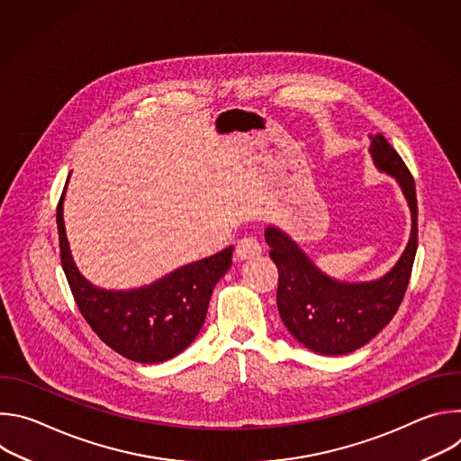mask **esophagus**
Masks as SVG:
<instances>
[{
    "label": "esophagus",
    "instance_id": "34e87169",
    "mask_svg": "<svg viewBox=\"0 0 461 461\" xmlns=\"http://www.w3.org/2000/svg\"><path fill=\"white\" fill-rule=\"evenodd\" d=\"M258 253H260V244H258V240L253 239V237H244V239H240V240L237 242V246H235V255H237V258H240V260L251 258V257H255V255H258Z\"/></svg>",
    "mask_w": 461,
    "mask_h": 461
}]
</instances>
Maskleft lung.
<instances>
[{
  "label": "left lung",
  "mask_w": 461,
  "mask_h": 461,
  "mask_svg": "<svg viewBox=\"0 0 461 461\" xmlns=\"http://www.w3.org/2000/svg\"><path fill=\"white\" fill-rule=\"evenodd\" d=\"M370 140L375 167L396 178L412 217L407 248L388 274L366 283L338 281L321 272L283 230L268 226L265 231L270 257L279 270V315L301 345L322 356L350 354L383 330L405 297L418 249L414 178L383 135Z\"/></svg>",
  "instance_id": "obj_1"
}]
</instances>
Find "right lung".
<instances>
[{
  "label": "right lung",
  "mask_w": 461,
  "mask_h": 461,
  "mask_svg": "<svg viewBox=\"0 0 461 461\" xmlns=\"http://www.w3.org/2000/svg\"><path fill=\"white\" fill-rule=\"evenodd\" d=\"M63 194L56 213L61 267L93 332L116 354L137 363H162L178 356L199 336L213 288L231 267L233 246L180 267L153 285L102 290L75 265L63 226Z\"/></svg>",
  "instance_id": "obj_1"
}]
</instances>
